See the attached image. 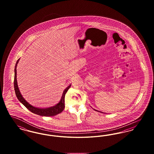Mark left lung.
Masks as SVG:
<instances>
[{
    "label": "left lung",
    "mask_w": 154,
    "mask_h": 154,
    "mask_svg": "<svg viewBox=\"0 0 154 154\" xmlns=\"http://www.w3.org/2000/svg\"><path fill=\"white\" fill-rule=\"evenodd\" d=\"M94 110H95V111H98V112H101V111H98V110H95V109H94Z\"/></svg>",
    "instance_id": "left-lung-1"
}]
</instances>
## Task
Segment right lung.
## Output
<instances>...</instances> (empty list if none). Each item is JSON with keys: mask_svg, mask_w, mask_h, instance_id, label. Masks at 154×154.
Here are the masks:
<instances>
[{"mask_svg": "<svg viewBox=\"0 0 154 154\" xmlns=\"http://www.w3.org/2000/svg\"><path fill=\"white\" fill-rule=\"evenodd\" d=\"M20 58L18 59L16 62L14 69V86L15 92L16 96L17 97L19 101L22 103L23 106H25L28 110L36 114L37 115L44 117H52L56 116L59 113L62 112L65 109V96L67 91L71 87L72 84H70L67 88L63 91V94L61 97V99L58 103L56 105L52 106L48 108H38L36 107L31 104H30L22 96L20 89L18 88L17 81V66L19 62Z\"/></svg>", "mask_w": 154, "mask_h": 154, "instance_id": "add662e5", "label": "right lung"}]
</instances>
